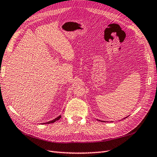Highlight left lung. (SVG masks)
Wrapping results in <instances>:
<instances>
[{
	"instance_id": "8db88e82",
	"label": "left lung",
	"mask_w": 157,
	"mask_h": 157,
	"mask_svg": "<svg viewBox=\"0 0 157 157\" xmlns=\"http://www.w3.org/2000/svg\"><path fill=\"white\" fill-rule=\"evenodd\" d=\"M127 117H125V118H127ZM97 120H98V121H101V122H105V121H99V120H98V119H97Z\"/></svg>"
}]
</instances>
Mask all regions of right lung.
<instances>
[{
	"label": "right lung",
	"instance_id": "right-lung-1",
	"mask_svg": "<svg viewBox=\"0 0 157 157\" xmlns=\"http://www.w3.org/2000/svg\"><path fill=\"white\" fill-rule=\"evenodd\" d=\"M61 115H59V116H58V117H57V118H54V119H53V120H52V121H48V122H44V123H42V124H50V123H53V122H56V121H58V120H59V118H61Z\"/></svg>",
	"mask_w": 157,
	"mask_h": 157
}]
</instances>
